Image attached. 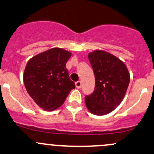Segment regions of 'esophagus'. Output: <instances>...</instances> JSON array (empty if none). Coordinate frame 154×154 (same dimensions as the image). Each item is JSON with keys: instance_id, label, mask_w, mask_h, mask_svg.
Here are the masks:
<instances>
[{"instance_id": "34e87169", "label": "esophagus", "mask_w": 154, "mask_h": 154, "mask_svg": "<svg viewBox=\"0 0 154 154\" xmlns=\"http://www.w3.org/2000/svg\"><path fill=\"white\" fill-rule=\"evenodd\" d=\"M75 85H76V87L77 88V89H80L82 86V83L81 81H77L75 83Z\"/></svg>"}]
</instances>
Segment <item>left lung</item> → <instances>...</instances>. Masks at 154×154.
Returning a JSON list of instances; mask_svg holds the SVG:
<instances>
[{"instance_id": "1", "label": "left lung", "mask_w": 154, "mask_h": 154, "mask_svg": "<svg viewBox=\"0 0 154 154\" xmlns=\"http://www.w3.org/2000/svg\"><path fill=\"white\" fill-rule=\"evenodd\" d=\"M88 58L93 69L95 86L85 97L88 110L98 116L113 111L123 101L129 86L130 76L125 64L110 53L95 50Z\"/></svg>"}]
</instances>
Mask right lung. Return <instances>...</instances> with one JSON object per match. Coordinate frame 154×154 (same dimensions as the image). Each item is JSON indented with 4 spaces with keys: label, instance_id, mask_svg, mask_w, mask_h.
<instances>
[{
    "label": "right lung",
    "instance_id": "1",
    "mask_svg": "<svg viewBox=\"0 0 154 154\" xmlns=\"http://www.w3.org/2000/svg\"><path fill=\"white\" fill-rule=\"evenodd\" d=\"M70 52L53 48L31 58L27 63L23 81L28 95L45 110L62 105L75 83L70 80L66 62Z\"/></svg>",
    "mask_w": 154,
    "mask_h": 154
}]
</instances>
